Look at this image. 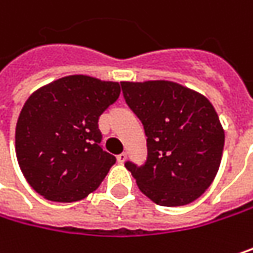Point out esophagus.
Wrapping results in <instances>:
<instances>
[{
	"instance_id": "34e87169",
	"label": "esophagus",
	"mask_w": 253,
	"mask_h": 253,
	"mask_svg": "<svg viewBox=\"0 0 253 253\" xmlns=\"http://www.w3.org/2000/svg\"><path fill=\"white\" fill-rule=\"evenodd\" d=\"M127 159V153L126 152H123V153H120V155H117V161L120 162V164H125Z\"/></svg>"
}]
</instances>
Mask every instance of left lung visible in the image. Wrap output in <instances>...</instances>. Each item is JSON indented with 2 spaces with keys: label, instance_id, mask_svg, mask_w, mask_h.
<instances>
[{
  "label": "left lung",
  "instance_id": "8db88e82",
  "mask_svg": "<svg viewBox=\"0 0 253 253\" xmlns=\"http://www.w3.org/2000/svg\"><path fill=\"white\" fill-rule=\"evenodd\" d=\"M122 89L148 137L145 164L126 161L125 167L153 203H193L210 187L221 161L224 131L214 107L169 81L122 82Z\"/></svg>",
  "mask_w": 253,
  "mask_h": 253
}]
</instances>
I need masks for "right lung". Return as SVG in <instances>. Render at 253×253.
Instances as JSON below:
<instances>
[{
	"label": "right lung",
	"mask_w": 253,
	"mask_h": 253,
	"mask_svg": "<svg viewBox=\"0 0 253 253\" xmlns=\"http://www.w3.org/2000/svg\"><path fill=\"white\" fill-rule=\"evenodd\" d=\"M119 95L117 82L71 75L29 97L15 127V153L36 193L74 203L98 188L116 164L100 145L98 120Z\"/></svg>",
	"instance_id": "add662e5"
}]
</instances>
